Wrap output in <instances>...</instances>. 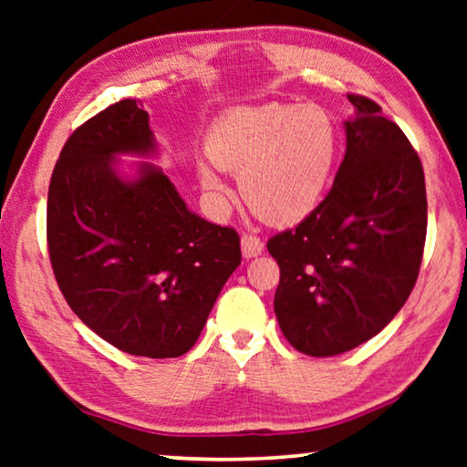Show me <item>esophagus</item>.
<instances>
[{"mask_svg":"<svg viewBox=\"0 0 467 467\" xmlns=\"http://www.w3.org/2000/svg\"><path fill=\"white\" fill-rule=\"evenodd\" d=\"M241 251H243V257L244 259L262 255V253H264V241L259 239V236L243 234L241 236Z\"/></svg>","mask_w":467,"mask_h":467,"instance_id":"34e87169","label":"esophagus"}]
</instances>
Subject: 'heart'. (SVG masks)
I'll return each instance as SVG.
<instances>
[{
    "label": "heart",
    "instance_id": "obj_1",
    "mask_svg": "<svg viewBox=\"0 0 467 467\" xmlns=\"http://www.w3.org/2000/svg\"><path fill=\"white\" fill-rule=\"evenodd\" d=\"M210 161L239 177L251 212L267 224L292 226L326 197L337 161V128L317 105L270 102L228 113L205 141ZM214 164H197L205 193L223 202L228 187Z\"/></svg>",
    "mask_w": 467,
    "mask_h": 467
}]
</instances>
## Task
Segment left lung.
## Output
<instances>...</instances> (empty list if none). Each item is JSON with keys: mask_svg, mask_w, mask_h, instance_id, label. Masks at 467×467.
Masks as SVG:
<instances>
[{"mask_svg": "<svg viewBox=\"0 0 467 467\" xmlns=\"http://www.w3.org/2000/svg\"><path fill=\"white\" fill-rule=\"evenodd\" d=\"M346 154L319 208L267 241L280 265L274 311L309 357H336L375 337L412 292L426 239L420 158L381 107L348 94Z\"/></svg>", "mask_w": 467, "mask_h": 467, "instance_id": "1", "label": "left lung"}]
</instances>
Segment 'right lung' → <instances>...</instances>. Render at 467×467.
<instances>
[{
  "label": "right lung",
  "mask_w": 467,
  "mask_h": 467,
  "mask_svg": "<svg viewBox=\"0 0 467 467\" xmlns=\"http://www.w3.org/2000/svg\"><path fill=\"white\" fill-rule=\"evenodd\" d=\"M150 115L133 99L78 128L55 164L47 241L72 311L133 357L192 350L220 290L241 264L233 228L187 208L161 167ZM121 155L140 157L134 175Z\"/></svg>",
  "instance_id": "right-lung-1"
}]
</instances>
